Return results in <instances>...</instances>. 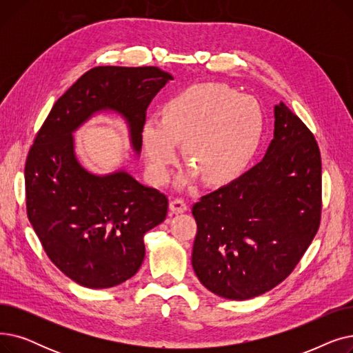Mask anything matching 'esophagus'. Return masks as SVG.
Listing matches in <instances>:
<instances>
[{
  "label": "esophagus",
  "mask_w": 353,
  "mask_h": 353,
  "mask_svg": "<svg viewBox=\"0 0 353 353\" xmlns=\"http://www.w3.org/2000/svg\"><path fill=\"white\" fill-rule=\"evenodd\" d=\"M169 208H170V210H172L173 213H176V214H179V213H184V212L188 210L186 201L181 200V199H174V200H172V201H170V205H169Z\"/></svg>",
  "instance_id": "esophagus-1"
}]
</instances>
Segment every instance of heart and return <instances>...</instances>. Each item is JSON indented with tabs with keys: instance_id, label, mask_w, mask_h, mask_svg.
Wrapping results in <instances>:
<instances>
[{
	"instance_id": "b5f03b06",
	"label": "heart",
	"mask_w": 353,
	"mask_h": 353,
	"mask_svg": "<svg viewBox=\"0 0 353 353\" xmlns=\"http://www.w3.org/2000/svg\"><path fill=\"white\" fill-rule=\"evenodd\" d=\"M265 132L262 105L225 84H197L167 101L163 117H148L141 140L152 180L164 184L177 160V144L192 163L179 177L186 188L200 177L223 186L242 176L261 147Z\"/></svg>"
}]
</instances>
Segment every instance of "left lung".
I'll list each match as a JSON object with an SVG mask.
<instances>
[{
  "instance_id": "obj_1",
  "label": "left lung",
  "mask_w": 353,
  "mask_h": 353,
  "mask_svg": "<svg viewBox=\"0 0 353 353\" xmlns=\"http://www.w3.org/2000/svg\"><path fill=\"white\" fill-rule=\"evenodd\" d=\"M273 113V140L262 161L192 209L194 273L225 299H252L283 282L319 228L318 143L282 101Z\"/></svg>"
}]
</instances>
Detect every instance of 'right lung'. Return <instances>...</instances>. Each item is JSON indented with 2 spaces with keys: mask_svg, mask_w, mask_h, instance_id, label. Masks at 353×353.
Here are the masks:
<instances>
[{
  "mask_svg": "<svg viewBox=\"0 0 353 353\" xmlns=\"http://www.w3.org/2000/svg\"><path fill=\"white\" fill-rule=\"evenodd\" d=\"M172 80L159 67L91 68L52 105L34 140L26 163L28 220L50 261L84 288H113L137 273L143 237L165 219L169 201L125 169H85L74 133L97 114L116 113L140 156L145 110Z\"/></svg>",
  "mask_w": 353,
  "mask_h": 353,
  "instance_id": "1",
  "label": "right lung"
}]
</instances>
